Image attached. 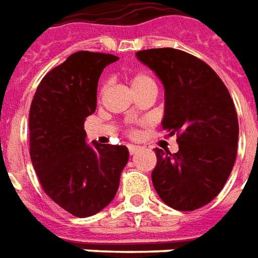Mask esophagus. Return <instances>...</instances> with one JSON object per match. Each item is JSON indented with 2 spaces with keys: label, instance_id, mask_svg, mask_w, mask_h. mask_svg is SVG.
I'll list each match as a JSON object with an SVG mask.
<instances>
[{
  "label": "esophagus",
  "instance_id": "1",
  "mask_svg": "<svg viewBox=\"0 0 258 258\" xmlns=\"http://www.w3.org/2000/svg\"><path fill=\"white\" fill-rule=\"evenodd\" d=\"M127 149H129V153H131V155H135L138 151H140L142 150V147L140 146H135V144H129L127 146Z\"/></svg>",
  "mask_w": 258,
  "mask_h": 258
}]
</instances>
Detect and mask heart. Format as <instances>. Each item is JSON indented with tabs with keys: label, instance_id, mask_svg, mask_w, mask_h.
I'll return each mask as SVG.
<instances>
[{
	"label": "heart",
	"instance_id": "b5f03b06",
	"mask_svg": "<svg viewBox=\"0 0 258 258\" xmlns=\"http://www.w3.org/2000/svg\"><path fill=\"white\" fill-rule=\"evenodd\" d=\"M131 86H132V90H139V89H143L147 86H155L154 80L150 78L149 75L146 74H135L131 78ZM104 91V89H103Z\"/></svg>",
	"mask_w": 258,
	"mask_h": 258
}]
</instances>
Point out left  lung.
Listing matches in <instances>:
<instances>
[{"label": "left lung", "instance_id": "8db88e82", "mask_svg": "<svg viewBox=\"0 0 258 258\" xmlns=\"http://www.w3.org/2000/svg\"><path fill=\"white\" fill-rule=\"evenodd\" d=\"M164 86L162 129L176 133L179 151L155 149V191L169 207L193 211L222 190L236 160L239 123L235 104L206 62L175 48L136 52Z\"/></svg>", "mask_w": 258, "mask_h": 258}]
</instances>
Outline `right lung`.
<instances>
[{
    "instance_id": "obj_1",
    "label": "right lung",
    "mask_w": 258,
    "mask_h": 258,
    "mask_svg": "<svg viewBox=\"0 0 258 258\" xmlns=\"http://www.w3.org/2000/svg\"><path fill=\"white\" fill-rule=\"evenodd\" d=\"M118 56L78 51L45 75L29 114L30 158L43 190L75 217L94 215L114 200L127 164L126 146L87 143L104 68Z\"/></svg>"
}]
</instances>
